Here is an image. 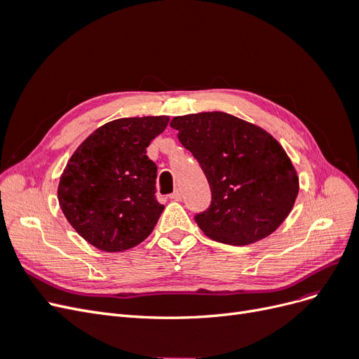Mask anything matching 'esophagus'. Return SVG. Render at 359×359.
Segmentation results:
<instances>
[{
    "mask_svg": "<svg viewBox=\"0 0 359 359\" xmlns=\"http://www.w3.org/2000/svg\"><path fill=\"white\" fill-rule=\"evenodd\" d=\"M170 199L173 201H181L182 199V191L181 190H175L170 194Z\"/></svg>",
    "mask_w": 359,
    "mask_h": 359,
    "instance_id": "34e87169",
    "label": "esophagus"
}]
</instances>
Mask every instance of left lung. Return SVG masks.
Instances as JSON below:
<instances>
[{"label": "left lung", "mask_w": 359, "mask_h": 359, "mask_svg": "<svg viewBox=\"0 0 359 359\" xmlns=\"http://www.w3.org/2000/svg\"><path fill=\"white\" fill-rule=\"evenodd\" d=\"M170 127L199 161L211 187V206L194 217L211 240L247 245L286 220L299 178L285 148L266 130L224 112L175 116Z\"/></svg>", "instance_id": "obj_1"}]
</instances>
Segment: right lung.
Masks as SVG:
<instances>
[{
  "instance_id": "1",
  "label": "right lung",
  "mask_w": 359,
  "mask_h": 359,
  "mask_svg": "<svg viewBox=\"0 0 359 359\" xmlns=\"http://www.w3.org/2000/svg\"><path fill=\"white\" fill-rule=\"evenodd\" d=\"M169 116L119 118L76 148L58 184L61 211L85 241L124 252L154 231L165 205L156 201L157 166L147 147Z\"/></svg>"
}]
</instances>
